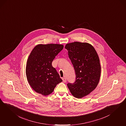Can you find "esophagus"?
Masks as SVG:
<instances>
[{"label": "esophagus", "instance_id": "esophagus-1", "mask_svg": "<svg viewBox=\"0 0 126 126\" xmlns=\"http://www.w3.org/2000/svg\"><path fill=\"white\" fill-rule=\"evenodd\" d=\"M62 79H63V82H66V77H64Z\"/></svg>", "mask_w": 126, "mask_h": 126}]
</instances>
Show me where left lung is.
<instances>
[{
	"label": "left lung",
	"mask_w": 126,
	"mask_h": 126,
	"mask_svg": "<svg viewBox=\"0 0 126 126\" xmlns=\"http://www.w3.org/2000/svg\"><path fill=\"white\" fill-rule=\"evenodd\" d=\"M65 48L76 75L75 82L68 83L67 86L75 97H85L96 88L100 81L101 67L97 53L87 43H70L66 45Z\"/></svg>",
	"instance_id": "left-lung-1"
}]
</instances>
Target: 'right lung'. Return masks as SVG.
Here are the masks:
<instances>
[{
    "label": "right lung",
    "instance_id": "add662e5",
    "mask_svg": "<svg viewBox=\"0 0 126 126\" xmlns=\"http://www.w3.org/2000/svg\"><path fill=\"white\" fill-rule=\"evenodd\" d=\"M63 48V45L49 44L36 45L27 61L26 75L29 84L38 93L46 96L52 93L63 81L52 62Z\"/></svg>",
    "mask_w": 126,
    "mask_h": 126
}]
</instances>
